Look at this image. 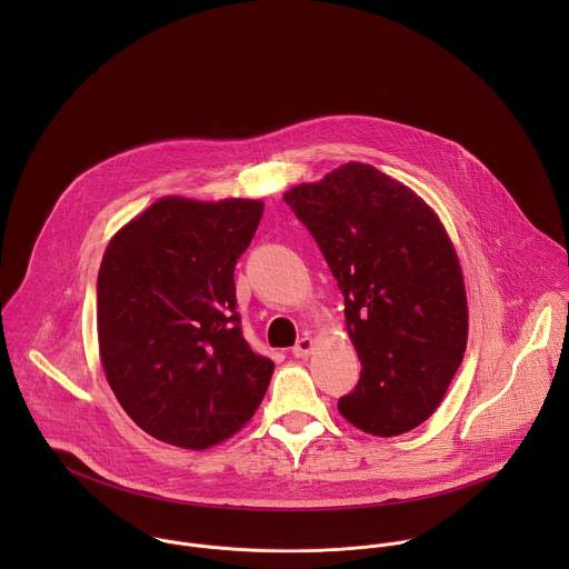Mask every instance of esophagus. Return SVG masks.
Masks as SVG:
<instances>
[{
    "instance_id": "1",
    "label": "esophagus",
    "mask_w": 569,
    "mask_h": 569,
    "mask_svg": "<svg viewBox=\"0 0 569 569\" xmlns=\"http://www.w3.org/2000/svg\"><path fill=\"white\" fill-rule=\"evenodd\" d=\"M313 346H316V339L311 335H305L298 339V343L293 346V355L296 357H309L313 352Z\"/></svg>"
}]
</instances>
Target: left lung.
Here are the masks:
<instances>
[{"label":"left lung","instance_id":"1","mask_svg":"<svg viewBox=\"0 0 569 569\" xmlns=\"http://www.w3.org/2000/svg\"><path fill=\"white\" fill-rule=\"evenodd\" d=\"M284 201L325 253L363 366L339 413L379 438L411 431L438 409L467 350V289L442 221L370 163H343Z\"/></svg>","mask_w":569,"mask_h":569}]
</instances>
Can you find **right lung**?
I'll return each instance as SVG.
<instances>
[{
  "label": "right lung",
  "mask_w": 569,
  "mask_h": 569,
  "mask_svg": "<svg viewBox=\"0 0 569 569\" xmlns=\"http://www.w3.org/2000/svg\"><path fill=\"white\" fill-rule=\"evenodd\" d=\"M262 201L162 197L122 226L98 271V348L109 388L149 436L208 449L241 431L273 361L244 341L234 267Z\"/></svg>",
  "instance_id": "obj_1"
}]
</instances>
